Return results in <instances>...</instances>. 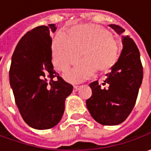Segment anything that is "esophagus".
I'll list each match as a JSON object with an SVG mask.
<instances>
[{
    "label": "esophagus",
    "mask_w": 151,
    "mask_h": 151,
    "mask_svg": "<svg viewBox=\"0 0 151 151\" xmlns=\"http://www.w3.org/2000/svg\"><path fill=\"white\" fill-rule=\"evenodd\" d=\"M79 87H80V86H73V91H77L79 89Z\"/></svg>",
    "instance_id": "1"
}]
</instances>
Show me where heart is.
I'll use <instances>...</instances> for the list:
<instances>
[{
    "instance_id": "1",
    "label": "heart",
    "mask_w": 151,
    "mask_h": 151,
    "mask_svg": "<svg viewBox=\"0 0 151 151\" xmlns=\"http://www.w3.org/2000/svg\"><path fill=\"white\" fill-rule=\"evenodd\" d=\"M52 62L60 71H65L78 60L83 59L64 74L70 82L88 78L96 70L110 71L119 56V47L108 31L97 25H81L69 31V36L60 34L52 43Z\"/></svg>"
}]
</instances>
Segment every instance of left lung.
Returning <instances> with one entry per match:
<instances>
[{"label":"left lung","mask_w":151,"mask_h":151,"mask_svg":"<svg viewBox=\"0 0 151 151\" xmlns=\"http://www.w3.org/2000/svg\"><path fill=\"white\" fill-rule=\"evenodd\" d=\"M119 35L124 30L116 24L109 25ZM123 49L119 59L106 74L101 84L91 82V97L86 100V107L92 117L104 125L122 123L136 104L143 78V68L139 50L129 35L123 36Z\"/></svg>","instance_id":"obj_1"}]
</instances>
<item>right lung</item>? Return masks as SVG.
Wrapping results in <instances>:
<instances>
[{
    "label": "right lung",
    "instance_id": "right-lung-1",
    "mask_svg": "<svg viewBox=\"0 0 151 151\" xmlns=\"http://www.w3.org/2000/svg\"><path fill=\"white\" fill-rule=\"evenodd\" d=\"M56 25L40 26L22 38L12 56L9 83L22 119L36 129H48L61 120L65 99L73 91L53 69L51 32Z\"/></svg>",
    "mask_w": 151,
    "mask_h": 151
}]
</instances>
